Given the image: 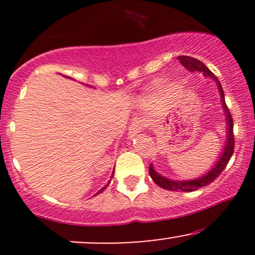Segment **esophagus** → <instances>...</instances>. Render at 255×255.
<instances>
[{
  "label": "esophagus",
  "mask_w": 255,
  "mask_h": 255,
  "mask_svg": "<svg viewBox=\"0 0 255 255\" xmlns=\"http://www.w3.org/2000/svg\"><path fill=\"white\" fill-rule=\"evenodd\" d=\"M145 127V121L142 119H135L133 120V122H131L130 127H129V139H133V137H135L137 134L141 133V130L144 129Z\"/></svg>",
  "instance_id": "1"
}]
</instances>
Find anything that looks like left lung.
<instances>
[{
	"label": "left lung",
	"mask_w": 255,
	"mask_h": 255,
	"mask_svg": "<svg viewBox=\"0 0 255 255\" xmlns=\"http://www.w3.org/2000/svg\"><path fill=\"white\" fill-rule=\"evenodd\" d=\"M178 61H180L181 64L184 66V68H187L191 72H201L205 77L211 78L212 80L216 81L218 86V92L221 95V102H222V108H223L224 115H225V124H227V137H225V145L223 147V151H222L221 157L218 158V160L216 162V164L212 166L211 170H209L206 174L203 175V176L198 178H193V180H182V181H176L171 180V178H168L165 176H162L160 174L154 170L153 165H150V169H148V172H150V176L153 182L157 184V186L162 187V188L166 189V191H172V192H193L197 191V189L201 188V187L207 186L217 178L221 172L224 170L225 166H227L228 163H229L231 156L234 153V122L233 118L230 115V111L228 109L227 104H225V98H224V92L223 89H222V85L219 83L217 78L213 75V73L207 68L205 64L201 62V61L197 60V58H193L191 56H178Z\"/></svg>",
	"instance_id": "8db88e82"
}]
</instances>
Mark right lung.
Segmentation results:
<instances>
[{"label": "right lung", "instance_id": "add662e5", "mask_svg": "<svg viewBox=\"0 0 255 255\" xmlns=\"http://www.w3.org/2000/svg\"><path fill=\"white\" fill-rule=\"evenodd\" d=\"M89 86H90V85H89ZM113 176H114V171H113V174H111V178H113ZM109 183H110V181H109V182H108V184H109ZM108 184H107V186H104V187H103V188H102V189H99V191H98L97 193H96V194H101V193H102V192H103L105 188H107V187H108ZM96 194H95V195H96Z\"/></svg>", "mask_w": 255, "mask_h": 255}]
</instances>
